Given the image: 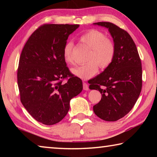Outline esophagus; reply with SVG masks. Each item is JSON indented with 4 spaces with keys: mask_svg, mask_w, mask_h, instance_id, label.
<instances>
[{
    "mask_svg": "<svg viewBox=\"0 0 157 157\" xmlns=\"http://www.w3.org/2000/svg\"><path fill=\"white\" fill-rule=\"evenodd\" d=\"M83 89L85 91H88L89 90V85L86 82H83Z\"/></svg>",
    "mask_w": 157,
    "mask_h": 157,
    "instance_id": "esophagus-1",
    "label": "esophagus"
}]
</instances>
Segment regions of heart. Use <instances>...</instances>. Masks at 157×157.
Masks as SVG:
<instances>
[{
	"mask_svg": "<svg viewBox=\"0 0 157 157\" xmlns=\"http://www.w3.org/2000/svg\"><path fill=\"white\" fill-rule=\"evenodd\" d=\"M79 39L91 48L88 56L89 62L71 68V72L79 78L87 79L97 73L98 66L104 70L111 64L115 57L116 48L113 42L107 39L104 33L96 30L87 31ZM73 50L72 41L67 42L63 49V59L69 64L73 63Z\"/></svg>",
	"mask_w": 157,
	"mask_h": 157,
	"instance_id": "1",
	"label": "heart"
}]
</instances>
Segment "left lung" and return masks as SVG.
Wrapping results in <instances>:
<instances>
[{"mask_svg":"<svg viewBox=\"0 0 157 157\" xmlns=\"http://www.w3.org/2000/svg\"><path fill=\"white\" fill-rule=\"evenodd\" d=\"M93 24L108 29L116 48L111 64L90 80L89 89L98 90L102 94L94 111L102 120L116 121L131 111L139 97L141 62L136 45L126 31L109 22Z\"/></svg>","mask_w":157,"mask_h":157,"instance_id":"8db88e82","label":"left lung"}]
</instances>
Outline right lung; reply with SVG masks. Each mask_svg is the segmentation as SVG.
Here are the masks:
<instances>
[{
	"label": "right lung",
	"mask_w": 157,
	"mask_h": 157,
	"mask_svg": "<svg viewBox=\"0 0 157 157\" xmlns=\"http://www.w3.org/2000/svg\"><path fill=\"white\" fill-rule=\"evenodd\" d=\"M79 25L45 24L32 34L21 52L17 71L21 101L39 123L52 125L64 118L70 101L83 89L69 71L63 49ZM69 77L67 82L61 79Z\"/></svg>",
	"instance_id": "obj_1"
}]
</instances>
